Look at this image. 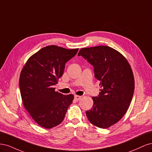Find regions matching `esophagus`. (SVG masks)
Masks as SVG:
<instances>
[{"label":"esophagus","mask_w":152,"mask_h":152,"mask_svg":"<svg viewBox=\"0 0 152 152\" xmlns=\"http://www.w3.org/2000/svg\"><path fill=\"white\" fill-rule=\"evenodd\" d=\"M74 98H75V99L76 101H79V100H80V98H81V96H78V95H75V96H74Z\"/></svg>","instance_id":"34e87169"}]
</instances>
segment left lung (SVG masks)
I'll return each mask as SVG.
<instances>
[{
	"label": "left lung",
	"mask_w": 152,
	"mask_h": 152,
	"mask_svg": "<svg viewBox=\"0 0 152 152\" xmlns=\"http://www.w3.org/2000/svg\"><path fill=\"white\" fill-rule=\"evenodd\" d=\"M78 56L93 66L102 88L92 98L93 107L86 111L87 117L95 126L108 128L121 120L130 105L134 91L131 66L122 54L104 45L82 48Z\"/></svg>",
	"instance_id": "1"
}]
</instances>
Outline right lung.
<instances>
[{
  "instance_id": "right-lung-1",
  "label": "right lung",
  "mask_w": 152,
  "mask_h": 152,
  "mask_svg": "<svg viewBox=\"0 0 152 152\" xmlns=\"http://www.w3.org/2000/svg\"><path fill=\"white\" fill-rule=\"evenodd\" d=\"M78 50L48 45L32 55L22 69L19 86L23 103L41 127L50 129L61 124L73 102V94L63 95L53 87Z\"/></svg>"
}]
</instances>
